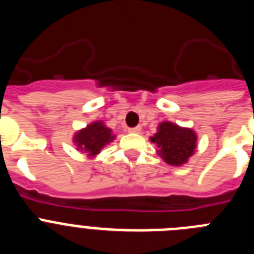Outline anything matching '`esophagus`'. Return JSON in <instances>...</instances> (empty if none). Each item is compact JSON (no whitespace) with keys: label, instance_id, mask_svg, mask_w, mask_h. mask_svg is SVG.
Returning a JSON list of instances; mask_svg holds the SVG:
<instances>
[{"label":"esophagus","instance_id":"1","mask_svg":"<svg viewBox=\"0 0 254 254\" xmlns=\"http://www.w3.org/2000/svg\"><path fill=\"white\" fill-rule=\"evenodd\" d=\"M128 132H131V133H140L141 127H134V128H129Z\"/></svg>","mask_w":254,"mask_h":254}]
</instances>
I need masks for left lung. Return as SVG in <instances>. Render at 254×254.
Wrapping results in <instances>:
<instances>
[{"label":"left lung","instance_id":"left-lung-1","mask_svg":"<svg viewBox=\"0 0 254 254\" xmlns=\"http://www.w3.org/2000/svg\"><path fill=\"white\" fill-rule=\"evenodd\" d=\"M156 129V133L150 137V141L158 146L156 154L172 167L187 164L188 159L196 152V132L169 121L161 122Z\"/></svg>","mask_w":254,"mask_h":254}]
</instances>
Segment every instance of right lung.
<instances>
[{
    "mask_svg": "<svg viewBox=\"0 0 254 254\" xmlns=\"http://www.w3.org/2000/svg\"><path fill=\"white\" fill-rule=\"evenodd\" d=\"M116 134L112 128L107 127L103 121H94L86 127L75 132L72 142L76 150L86 154L87 158H95L109 142H113Z\"/></svg>",
    "mask_w": 254,
    "mask_h": 254,
    "instance_id": "obj_1",
    "label": "right lung"
}]
</instances>
